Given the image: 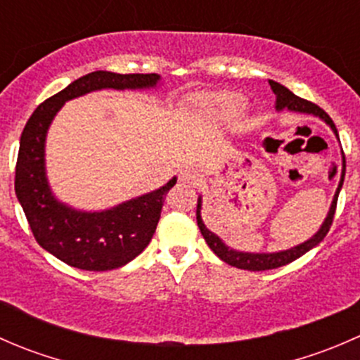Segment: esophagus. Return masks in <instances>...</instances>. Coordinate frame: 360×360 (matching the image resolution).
Returning a JSON list of instances; mask_svg holds the SVG:
<instances>
[{
  "label": "esophagus",
  "instance_id": "1",
  "mask_svg": "<svg viewBox=\"0 0 360 360\" xmlns=\"http://www.w3.org/2000/svg\"><path fill=\"white\" fill-rule=\"evenodd\" d=\"M179 181H183V183H197L198 181V174L195 172V170H181L179 172Z\"/></svg>",
  "mask_w": 360,
  "mask_h": 360
}]
</instances>
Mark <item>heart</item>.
<instances>
[{
    "mask_svg": "<svg viewBox=\"0 0 360 360\" xmlns=\"http://www.w3.org/2000/svg\"><path fill=\"white\" fill-rule=\"evenodd\" d=\"M200 108L207 116L219 122H233L244 112L245 103L233 92H219L200 101Z\"/></svg>",
    "mask_w": 360,
    "mask_h": 360,
    "instance_id": "1",
    "label": "heart"
}]
</instances>
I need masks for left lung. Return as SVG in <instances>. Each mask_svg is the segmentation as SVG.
<instances>
[{
	"instance_id": "8db88e82",
	"label": "left lung",
	"mask_w": 360,
	"mask_h": 360,
	"mask_svg": "<svg viewBox=\"0 0 360 360\" xmlns=\"http://www.w3.org/2000/svg\"><path fill=\"white\" fill-rule=\"evenodd\" d=\"M268 83H270L271 90H274V94H275V108H277V110H285V108H288V110H291V111L308 112V115L319 116V118H322L326 123H328L329 127H331L333 132H335L336 136H338V130H336L335 122H333L331 116H329L328 112L322 110V108H319L317 104L310 103V101L301 99V97L294 96L291 90L285 89V86L281 85V83L274 82V79H270V82H268ZM345 169H347V162H345V155H343V170H341V179H340V184H338L336 195H335V198H333L331 209H329V214H328V217H326L324 224H322L321 230H319L317 233H315L314 237L310 238V240L303 242V244L296 245V248L288 249V250H282V252H271V254L238 252V250H233V249L226 248V245L223 244V240H221V238L217 237V235H214L212 231L207 230V226H205V224H203L202 216H200V209H202V200H200V198H198V205H197V223H198V228H200V231H202L203 238H205L207 245H209V248L214 250V254H216L217 257H221V259H223L224 263L231 264V266L240 268V270H250V271L274 270V268L284 266V264L292 263L294 259H297V257L303 256L304 252H308V250H310V249H314L317 244H321V242L324 240L326 235H328L329 228H331V224H333V219H335L338 195H340V190H341V186H343V181H345Z\"/></svg>"
}]
</instances>
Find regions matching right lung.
<instances>
[{
	"instance_id": "add662e5",
	"label": "right lung",
	"mask_w": 360,
	"mask_h": 360,
	"mask_svg": "<svg viewBox=\"0 0 360 360\" xmlns=\"http://www.w3.org/2000/svg\"><path fill=\"white\" fill-rule=\"evenodd\" d=\"M160 76L94 71L39 104L25 123L15 165V195L36 242L69 266L106 271L139 256L153 238L163 200L176 177L157 191L103 212H79L57 202L45 177V136L50 122L69 99L101 89H150Z\"/></svg>"
}]
</instances>
